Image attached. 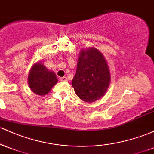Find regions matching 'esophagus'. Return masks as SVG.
<instances>
[{
  "instance_id": "1",
  "label": "esophagus",
  "mask_w": 154,
  "mask_h": 154,
  "mask_svg": "<svg viewBox=\"0 0 154 154\" xmlns=\"http://www.w3.org/2000/svg\"><path fill=\"white\" fill-rule=\"evenodd\" d=\"M60 80L61 81H67L68 80V79L66 78V77H60Z\"/></svg>"
}]
</instances>
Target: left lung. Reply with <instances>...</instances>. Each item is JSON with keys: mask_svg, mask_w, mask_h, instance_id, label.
<instances>
[{"mask_svg": "<svg viewBox=\"0 0 154 154\" xmlns=\"http://www.w3.org/2000/svg\"><path fill=\"white\" fill-rule=\"evenodd\" d=\"M110 81V71L103 55L93 47L82 49L72 81L77 96L85 102H94L103 96Z\"/></svg>", "mask_w": 154, "mask_h": 154, "instance_id": "left-lung-1", "label": "left lung"}]
</instances>
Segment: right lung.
<instances>
[{
    "instance_id": "obj_1",
    "label": "right lung",
    "mask_w": 154,
    "mask_h": 154,
    "mask_svg": "<svg viewBox=\"0 0 154 154\" xmlns=\"http://www.w3.org/2000/svg\"><path fill=\"white\" fill-rule=\"evenodd\" d=\"M58 82L56 74L40 62L32 66L28 75V84L31 91L38 95H45Z\"/></svg>"
}]
</instances>
